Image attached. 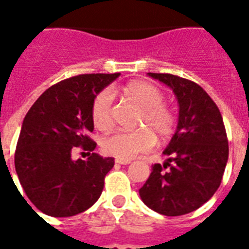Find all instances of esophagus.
<instances>
[{
    "instance_id": "1",
    "label": "esophagus",
    "mask_w": 249,
    "mask_h": 249,
    "mask_svg": "<svg viewBox=\"0 0 249 249\" xmlns=\"http://www.w3.org/2000/svg\"><path fill=\"white\" fill-rule=\"evenodd\" d=\"M115 163H116V164H121V165H126V164L130 163V160H121V159H116V160H115Z\"/></svg>"
}]
</instances>
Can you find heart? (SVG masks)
<instances>
[{
  "label": "heart",
  "mask_w": 249,
  "mask_h": 249,
  "mask_svg": "<svg viewBox=\"0 0 249 249\" xmlns=\"http://www.w3.org/2000/svg\"><path fill=\"white\" fill-rule=\"evenodd\" d=\"M124 94L140 106L141 113L137 126L132 132H116L106 137L102 148L107 155L116 159L130 160L138 154L148 151L158 140H168L176 130V113L164 103L165 95L158 86L146 81H133L123 89ZM91 119L95 128L108 130L113 125V95L109 90H102L91 105Z\"/></svg>",
  "instance_id": "heart-1"
}]
</instances>
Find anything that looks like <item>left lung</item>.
I'll use <instances>...</instances> for the list:
<instances>
[{
    "mask_svg": "<svg viewBox=\"0 0 249 249\" xmlns=\"http://www.w3.org/2000/svg\"><path fill=\"white\" fill-rule=\"evenodd\" d=\"M148 76L173 90L179 113L177 130L163 152L168 160L152 166L140 195L160 214L182 216L201 207L220 187L229 158L226 129L220 109L200 85L170 73Z\"/></svg>",
    "mask_w": 249,
    "mask_h": 249,
    "instance_id": "left-lung-1",
    "label": "left lung"
}]
</instances>
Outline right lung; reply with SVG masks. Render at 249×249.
Returning <instances> with one entry per match:
<instances>
[{"label": "right lung", "mask_w": 249, "mask_h": 249, "mask_svg": "<svg viewBox=\"0 0 249 249\" xmlns=\"http://www.w3.org/2000/svg\"><path fill=\"white\" fill-rule=\"evenodd\" d=\"M120 73H86L50 86L25 115L15 150V170L35 207L52 217H71L99 199L113 158L93 152L91 105ZM88 151L72 160L71 151ZM27 201V200H25ZM32 208V207H31Z\"/></svg>", "instance_id": "add662e5"}]
</instances>
